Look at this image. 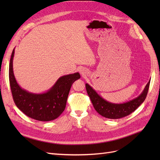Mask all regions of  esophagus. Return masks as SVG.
Instances as JSON below:
<instances>
[{"instance_id": "34e87169", "label": "esophagus", "mask_w": 160, "mask_h": 160, "mask_svg": "<svg viewBox=\"0 0 160 160\" xmlns=\"http://www.w3.org/2000/svg\"><path fill=\"white\" fill-rule=\"evenodd\" d=\"M80 72L81 74H84L85 73V71H84V70H83V69H81L80 70Z\"/></svg>"}]
</instances>
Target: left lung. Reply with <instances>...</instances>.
Returning <instances> with one entry per match:
<instances>
[{
  "instance_id": "1",
  "label": "left lung",
  "mask_w": 160,
  "mask_h": 160,
  "mask_svg": "<svg viewBox=\"0 0 160 160\" xmlns=\"http://www.w3.org/2000/svg\"><path fill=\"white\" fill-rule=\"evenodd\" d=\"M149 83L150 81L141 95H139L138 98L122 104L109 103L99 96L89 85L86 83L85 87L88 94L97 112L106 118L119 119L133 112L143 102L146 98Z\"/></svg>"
}]
</instances>
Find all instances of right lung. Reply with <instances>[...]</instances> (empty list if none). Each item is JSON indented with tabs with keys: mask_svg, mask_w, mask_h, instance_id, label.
I'll return each instance as SVG.
<instances>
[{
	"mask_svg": "<svg viewBox=\"0 0 160 160\" xmlns=\"http://www.w3.org/2000/svg\"><path fill=\"white\" fill-rule=\"evenodd\" d=\"M13 49L9 63V82L14 102L28 117L41 122L55 119L65 109L67 98L72 84L80 78L79 72L61 77L46 93L35 94L22 89L14 75Z\"/></svg>",
	"mask_w": 160,
	"mask_h": 160,
	"instance_id": "right-lung-1",
	"label": "right lung"
}]
</instances>
